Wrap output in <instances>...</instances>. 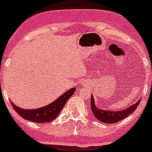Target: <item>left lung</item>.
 I'll use <instances>...</instances> for the list:
<instances>
[{
    "mask_svg": "<svg viewBox=\"0 0 152 152\" xmlns=\"http://www.w3.org/2000/svg\"><path fill=\"white\" fill-rule=\"evenodd\" d=\"M139 102H140V100L137 103L130 105V107L124 110L113 112V111L104 110L96 107L95 105V103H94V101H93V96H91V109H92V111H93L95 118L98 119L99 121L104 122V123L113 124V123H116L119 121H122V120L126 118V117L129 116L130 114H131L135 110L136 108L138 107Z\"/></svg>",
    "mask_w": 152,
    "mask_h": 152,
    "instance_id": "obj_1",
    "label": "left lung"
}]
</instances>
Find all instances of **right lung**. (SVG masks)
I'll return each instance as SVG.
<instances>
[{"instance_id": "right-lung-1", "label": "right lung", "mask_w": 152, "mask_h": 152, "mask_svg": "<svg viewBox=\"0 0 152 152\" xmlns=\"http://www.w3.org/2000/svg\"><path fill=\"white\" fill-rule=\"evenodd\" d=\"M75 91H76L75 88H71L70 90L64 93L62 96H59L58 99H56L51 104L42 108H39V109L24 110L15 105L12 102H11V104L13 105V110L16 111V113H18V114H19L22 118L36 122V123L50 122L58 117L62 109L66 104L67 100L72 96Z\"/></svg>"}]
</instances>
